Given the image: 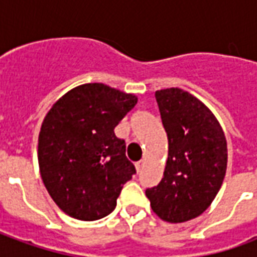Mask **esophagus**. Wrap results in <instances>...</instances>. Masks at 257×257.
<instances>
[{
  "instance_id": "esophagus-1",
  "label": "esophagus",
  "mask_w": 257,
  "mask_h": 257,
  "mask_svg": "<svg viewBox=\"0 0 257 257\" xmlns=\"http://www.w3.org/2000/svg\"><path fill=\"white\" fill-rule=\"evenodd\" d=\"M143 165H145V161H143V160H140V161L136 162V169H138V171H140V169L143 168Z\"/></svg>"
}]
</instances>
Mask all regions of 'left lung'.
<instances>
[{
  "mask_svg": "<svg viewBox=\"0 0 257 257\" xmlns=\"http://www.w3.org/2000/svg\"><path fill=\"white\" fill-rule=\"evenodd\" d=\"M168 136L161 182L146 190L151 209L169 223L191 220L220 190L227 168V142L220 123L204 103L179 88L156 92Z\"/></svg>",
  "mask_w": 257,
  "mask_h": 257,
  "instance_id": "obj_1",
  "label": "left lung"
}]
</instances>
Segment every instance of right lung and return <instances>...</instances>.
I'll return each mask as SVG.
<instances>
[{
	"label": "right lung",
	"instance_id": "add662e5",
	"mask_svg": "<svg viewBox=\"0 0 257 257\" xmlns=\"http://www.w3.org/2000/svg\"><path fill=\"white\" fill-rule=\"evenodd\" d=\"M136 103L131 93L85 84L62 96L44 118L38 138L42 182L68 216L92 221L115 209L136 169L114 128Z\"/></svg>",
	"mask_w": 257,
	"mask_h": 257
}]
</instances>
